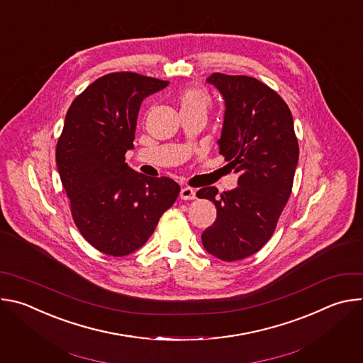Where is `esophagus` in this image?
<instances>
[{
	"label": "esophagus",
	"instance_id": "34e87169",
	"mask_svg": "<svg viewBox=\"0 0 363 363\" xmlns=\"http://www.w3.org/2000/svg\"><path fill=\"white\" fill-rule=\"evenodd\" d=\"M179 196H181V199H184V201H191V199H195V198H196V192H195V189H192V188H189V186H185V188L181 189Z\"/></svg>",
	"mask_w": 363,
	"mask_h": 363
}]
</instances>
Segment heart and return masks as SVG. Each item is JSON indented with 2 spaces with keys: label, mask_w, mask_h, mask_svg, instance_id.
<instances>
[{
  "label": "heart",
  "mask_w": 363,
  "mask_h": 363,
  "mask_svg": "<svg viewBox=\"0 0 363 363\" xmlns=\"http://www.w3.org/2000/svg\"><path fill=\"white\" fill-rule=\"evenodd\" d=\"M178 103L182 112L205 111L210 106V96L202 87L188 86L178 93Z\"/></svg>",
  "instance_id": "heart-1"
}]
</instances>
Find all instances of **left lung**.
<instances>
[{
	"mask_svg": "<svg viewBox=\"0 0 363 363\" xmlns=\"http://www.w3.org/2000/svg\"><path fill=\"white\" fill-rule=\"evenodd\" d=\"M225 100L220 153L240 174L238 186L218 195L201 188L198 198L216 203L217 218L201 238L223 262H237L260 250L273 235L293 188L298 143L293 116L277 91L250 76L211 74Z\"/></svg>",
	"mask_w": 363,
	"mask_h": 363,
	"instance_id": "left-lung-1",
	"label": "left lung"
}]
</instances>
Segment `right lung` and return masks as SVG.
<instances>
[{
	"mask_svg": "<svg viewBox=\"0 0 363 363\" xmlns=\"http://www.w3.org/2000/svg\"><path fill=\"white\" fill-rule=\"evenodd\" d=\"M168 83L133 72L109 73L67 111L57 169L76 227L100 252L123 257L140 248L179 195L174 179L145 177L125 162L142 100Z\"/></svg>",
	"mask_w": 363,
	"mask_h": 363,
	"instance_id": "1",
	"label": "right lung"
}]
</instances>
